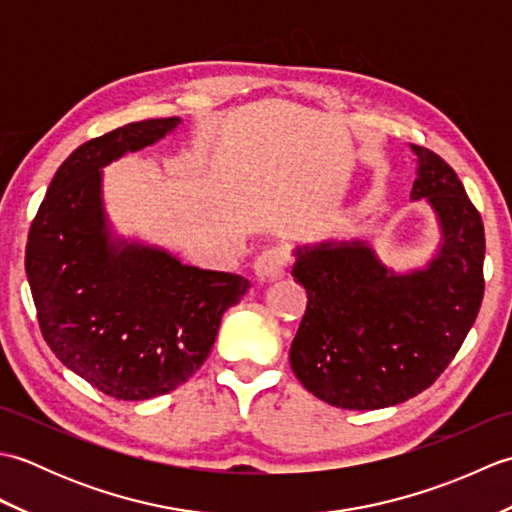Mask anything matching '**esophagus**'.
I'll list each match as a JSON object with an SVG mask.
<instances>
[{
	"label": "esophagus",
	"mask_w": 512,
	"mask_h": 512,
	"mask_svg": "<svg viewBox=\"0 0 512 512\" xmlns=\"http://www.w3.org/2000/svg\"><path fill=\"white\" fill-rule=\"evenodd\" d=\"M290 264V255L286 248H268L262 255L255 259L253 264V273L257 281H270L277 279L286 273V268Z\"/></svg>",
	"instance_id": "obj_1"
}]
</instances>
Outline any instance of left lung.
I'll return each mask as SVG.
<instances>
[{
    "label": "left lung",
    "instance_id": "left-lung-1",
    "mask_svg": "<svg viewBox=\"0 0 512 512\" xmlns=\"http://www.w3.org/2000/svg\"><path fill=\"white\" fill-rule=\"evenodd\" d=\"M413 151L411 202L429 206L440 233L427 262L396 270L358 237L292 250L308 306L290 365L332 407L383 409L418 396L458 354L482 306V217L447 162L424 147Z\"/></svg>",
    "mask_w": 512,
    "mask_h": 512
}]
</instances>
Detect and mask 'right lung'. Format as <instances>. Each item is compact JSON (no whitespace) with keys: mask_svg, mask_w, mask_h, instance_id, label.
Segmentation results:
<instances>
[{"mask_svg":"<svg viewBox=\"0 0 512 512\" xmlns=\"http://www.w3.org/2000/svg\"><path fill=\"white\" fill-rule=\"evenodd\" d=\"M180 123H129L74 149L30 226L26 275L43 339L65 367L116 400H149L189 380L222 314L250 288L244 277L118 235L105 211L103 167Z\"/></svg>","mask_w":512,"mask_h":512,"instance_id":"1","label":"right lung"}]
</instances>
